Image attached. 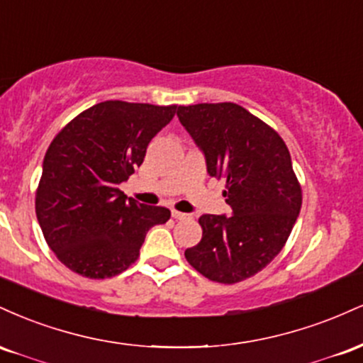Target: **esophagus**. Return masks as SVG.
I'll return each mask as SVG.
<instances>
[{
  "label": "esophagus",
  "mask_w": 363,
  "mask_h": 363,
  "mask_svg": "<svg viewBox=\"0 0 363 363\" xmlns=\"http://www.w3.org/2000/svg\"><path fill=\"white\" fill-rule=\"evenodd\" d=\"M172 218H176V220H187V218H189V215L172 210Z\"/></svg>",
  "instance_id": "1"
}]
</instances>
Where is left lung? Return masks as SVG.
Here are the masks:
<instances>
[{
    "mask_svg": "<svg viewBox=\"0 0 363 363\" xmlns=\"http://www.w3.org/2000/svg\"><path fill=\"white\" fill-rule=\"evenodd\" d=\"M177 118L201 150L211 177L227 179L232 216L203 215L187 262L218 283L251 278L274 259L301 213L290 152L273 128L232 102L181 106Z\"/></svg>",
    "mask_w": 363,
    "mask_h": 363,
    "instance_id": "1",
    "label": "left lung"
}]
</instances>
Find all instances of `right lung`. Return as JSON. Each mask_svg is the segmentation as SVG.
Returning <instances> with one entry per match:
<instances>
[{"label": "right lung", "mask_w": 363, "mask_h": 363, "mask_svg": "<svg viewBox=\"0 0 363 363\" xmlns=\"http://www.w3.org/2000/svg\"><path fill=\"white\" fill-rule=\"evenodd\" d=\"M177 106L123 101L95 104L57 133L43 162L35 213L45 242L66 268L111 278L140 256L147 232L170 211L119 189L143 164L148 143Z\"/></svg>", "instance_id": "obj_1"}]
</instances>
